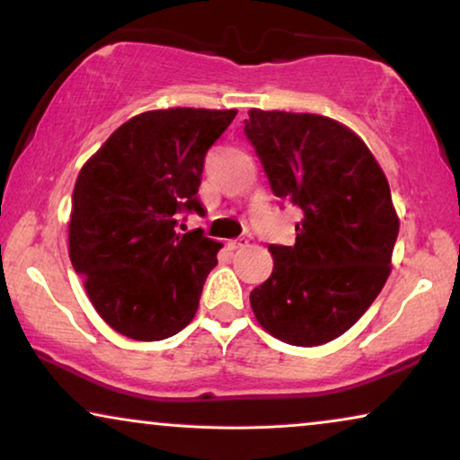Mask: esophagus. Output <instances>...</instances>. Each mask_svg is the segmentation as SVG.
Masks as SVG:
<instances>
[{"label": "esophagus", "instance_id": "34e87169", "mask_svg": "<svg viewBox=\"0 0 460 460\" xmlns=\"http://www.w3.org/2000/svg\"><path fill=\"white\" fill-rule=\"evenodd\" d=\"M243 247H247V238H236V241H228V249L230 251H238V249H243Z\"/></svg>", "mask_w": 460, "mask_h": 460}]
</instances>
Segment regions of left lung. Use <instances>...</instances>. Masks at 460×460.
Masks as SVG:
<instances>
[{
  "instance_id": "obj_1",
  "label": "left lung",
  "mask_w": 460,
  "mask_h": 460,
  "mask_svg": "<svg viewBox=\"0 0 460 460\" xmlns=\"http://www.w3.org/2000/svg\"><path fill=\"white\" fill-rule=\"evenodd\" d=\"M244 136L272 192L304 211L293 247L270 244L274 270L251 291L270 335L314 348L351 329L381 293L400 219L362 137L331 117L251 109Z\"/></svg>"
}]
</instances>
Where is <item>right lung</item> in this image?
I'll return each instance as SVG.
<instances>
[{
  "instance_id": "obj_1",
  "label": "right lung",
  "mask_w": 460,
  "mask_h": 460,
  "mask_svg": "<svg viewBox=\"0 0 460 460\" xmlns=\"http://www.w3.org/2000/svg\"><path fill=\"white\" fill-rule=\"evenodd\" d=\"M236 111L165 109L131 117L77 175L68 257L111 329L161 341L194 318L222 243L178 232L199 203L207 150Z\"/></svg>"
}]
</instances>
